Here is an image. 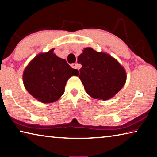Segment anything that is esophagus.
<instances>
[{"label":"esophagus","instance_id":"obj_1","mask_svg":"<svg viewBox=\"0 0 157 157\" xmlns=\"http://www.w3.org/2000/svg\"><path fill=\"white\" fill-rule=\"evenodd\" d=\"M71 66L73 68H78V64L77 63H72Z\"/></svg>","mask_w":157,"mask_h":157}]
</instances>
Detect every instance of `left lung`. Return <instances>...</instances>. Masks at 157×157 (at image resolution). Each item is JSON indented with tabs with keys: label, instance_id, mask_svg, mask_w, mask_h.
I'll use <instances>...</instances> for the list:
<instances>
[{
	"label": "left lung",
	"instance_id": "8db88e82",
	"mask_svg": "<svg viewBox=\"0 0 157 157\" xmlns=\"http://www.w3.org/2000/svg\"><path fill=\"white\" fill-rule=\"evenodd\" d=\"M82 64L78 75L85 91L98 100H107L113 98L126 82L124 68L109 54L86 48L78 56Z\"/></svg>",
	"mask_w": 157,
	"mask_h": 157
}]
</instances>
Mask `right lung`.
I'll use <instances>...</instances> for the list:
<instances>
[{"instance_id": "1", "label": "right lung", "mask_w": 157, "mask_h": 157, "mask_svg": "<svg viewBox=\"0 0 157 157\" xmlns=\"http://www.w3.org/2000/svg\"><path fill=\"white\" fill-rule=\"evenodd\" d=\"M54 48L37 55L29 63L23 75L25 88L33 96L43 103L57 101L64 93L68 79L78 75V71L66 61L57 57Z\"/></svg>"}]
</instances>
